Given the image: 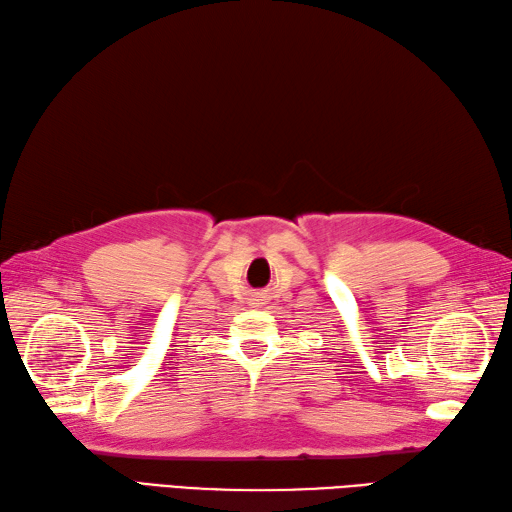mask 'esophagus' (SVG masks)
I'll use <instances>...</instances> for the list:
<instances>
[{
    "instance_id": "esophagus-1",
    "label": "esophagus",
    "mask_w": 512,
    "mask_h": 512,
    "mask_svg": "<svg viewBox=\"0 0 512 512\" xmlns=\"http://www.w3.org/2000/svg\"><path fill=\"white\" fill-rule=\"evenodd\" d=\"M253 301H255V305H261V303H264L266 299H264V296H255V299H253Z\"/></svg>"
}]
</instances>
